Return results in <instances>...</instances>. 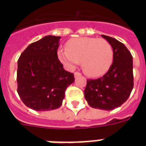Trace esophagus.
<instances>
[{
    "instance_id": "1",
    "label": "esophagus",
    "mask_w": 146,
    "mask_h": 146,
    "mask_svg": "<svg viewBox=\"0 0 146 146\" xmlns=\"http://www.w3.org/2000/svg\"><path fill=\"white\" fill-rule=\"evenodd\" d=\"M80 76H81V73H78V72H76L75 73H74V77L76 79V78L80 77Z\"/></svg>"
}]
</instances>
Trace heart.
<instances>
[{"instance_id":"heart-1","label":"heart","mask_w":146,"mask_h":146,"mask_svg":"<svg viewBox=\"0 0 146 146\" xmlns=\"http://www.w3.org/2000/svg\"><path fill=\"white\" fill-rule=\"evenodd\" d=\"M66 50L57 51L60 61L70 70L76 68L81 62L85 73L92 77L104 74L113 61L112 46L103 38H74L67 42Z\"/></svg>"}]
</instances>
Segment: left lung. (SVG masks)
<instances>
[{
  "instance_id": "left-lung-1",
  "label": "left lung",
  "mask_w": 146,
  "mask_h": 146,
  "mask_svg": "<svg viewBox=\"0 0 146 146\" xmlns=\"http://www.w3.org/2000/svg\"><path fill=\"white\" fill-rule=\"evenodd\" d=\"M112 46L113 63L102 77L87 80L85 98L94 108L111 111L122 105L133 88V57L124 44L102 35Z\"/></svg>"
}]
</instances>
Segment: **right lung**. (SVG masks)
Returning <instances> with one entry per match:
<instances>
[{
    "instance_id": "right-lung-1",
    "label": "right lung",
    "mask_w": 146,
    "mask_h": 146,
    "mask_svg": "<svg viewBox=\"0 0 146 146\" xmlns=\"http://www.w3.org/2000/svg\"><path fill=\"white\" fill-rule=\"evenodd\" d=\"M60 36L47 35L29 45L18 60L17 92L24 104L37 111L61 106L73 73L64 69L57 57Z\"/></svg>"
}]
</instances>
